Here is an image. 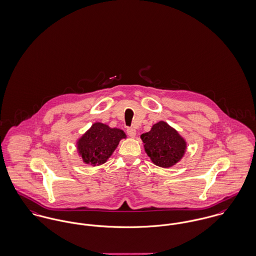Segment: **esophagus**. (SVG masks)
<instances>
[{
  "instance_id": "1",
  "label": "esophagus",
  "mask_w": 256,
  "mask_h": 256,
  "mask_svg": "<svg viewBox=\"0 0 256 256\" xmlns=\"http://www.w3.org/2000/svg\"><path fill=\"white\" fill-rule=\"evenodd\" d=\"M128 136H130L132 138H136V130H134V128H128Z\"/></svg>"
}]
</instances>
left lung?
Wrapping results in <instances>:
<instances>
[{
	"label": "left lung",
	"mask_w": 256,
	"mask_h": 256,
	"mask_svg": "<svg viewBox=\"0 0 256 256\" xmlns=\"http://www.w3.org/2000/svg\"><path fill=\"white\" fill-rule=\"evenodd\" d=\"M144 151L152 162L160 168H168L178 164L187 151V141L168 122L160 120L150 132L142 134Z\"/></svg>",
	"instance_id": "8db88e82"
}]
</instances>
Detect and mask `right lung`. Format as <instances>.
I'll use <instances>...</instances> for the list:
<instances>
[{"label": "right lung", "instance_id": "add662e5", "mask_svg": "<svg viewBox=\"0 0 256 256\" xmlns=\"http://www.w3.org/2000/svg\"><path fill=\"white\" fill-rule=\"evenodd\" d=\"M126 132L117 128H110L106 124L96 122L76 142L80 160L92 166L105 164L112 156Z\"/></svg>", "mask_w": 256, "mask_h": 256}]
</instances>
